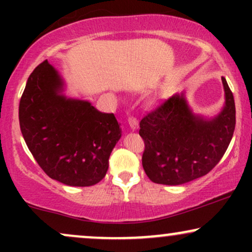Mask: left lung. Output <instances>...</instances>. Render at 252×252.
I'll use <instances>...</instances> for the list:
<instances>
[{"label": "left lung", "instance_id": "8db88e82", "mask_svg": "<svg viewBox=\"0 0 252 252\" xmlns=\"http://www.w3.org/2000/svg\"><path fill=\"white\" fill-rule=\"evenodd\" d=\"M63 82L47 60L31 73L19 105L28 149L50 178L68 186H92L105 176L121 138L114 114L89 100L63 94Z\"/></svg>", "mask_w": 252, "mask_h": 252}]
</instances>
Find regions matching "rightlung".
<instances>
[{
  "label": "right lung",
  "instance_id": "right-lung-1",
  "mask_svg": "<svg viewBox=\"0 0 252 252\" xmlns=\"http://www.w3.org/2000/svg\"><path fill=\"white\" fill-rule=\"evenodd\" d=\"M225 106L215 118L195 116L184 94H174L140 122L143 169L155 184L176 186L207 174L226 152L236 124L233 94L226 80Z\"/></svg>",
  "mask_w": 252,
  "mask_h": 252
}]
</instances>
